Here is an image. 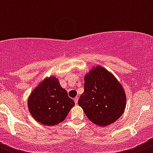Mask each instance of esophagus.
I'll use <instances>...</instances> for the list:
<instances>
[{"mask_svg":"<svg viewBox=\"0 0 153 153\" xmlns=\"http://www.w3.org/2000/svg\"><path fill=\"white\" fill-rule=\"evenodd\" d=\"M78 97H75V98H74V101H75V103L76 104H77V103H78Z\"/></svg>","mask_w":153,"mask_h":153,"instance_id":"34e87169","label":"esophagus"}]
</instances>
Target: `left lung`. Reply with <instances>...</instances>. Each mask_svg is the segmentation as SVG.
Wrapping results in <instances>:
<instances>
[{
    "label": "left lung",
    "mask_w": 153,
    "mask_h": 153,
    "mask_svg": "<svg viewBox=\"0 0 153 153\" xmlns=\"http://www.w3.org/2000/svg\"><path fill=\"white\" fill-rule=\"evenodd\" d=\"M126 104L124 88L113 74L100 65L86 74L78 105L92 123L100 126L112 124L124 113Z\"/></svg>",
    "instance_id": "obj_1"
}]
</instances>
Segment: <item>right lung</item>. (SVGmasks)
<instances>
[{"label":"right lung","instance_id":"right-lung-1","mask_svg":"<svg viewBox=\"0 0 153 153\" xmlns=\"http://www.w3.org/2000/svg\"><path fill=\"white\" fill-rule=\"evenodd\" d=\"M28 109L34 119L46 126L65 120L75 102L55 76L44 78L28 98Z\"/></svg>","mask_w":153,"mask_h":153}]
</instances>
